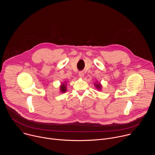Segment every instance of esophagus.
<instances>
[{"mask_svg": "<svg viewBox=\"0 0 155 155\" xmlns=\"http://www.w3.org/2000/svg\"><path fill=\"white\" fill-rule=\"evenodd\" d=\"M78 75H79L80 78H83L84 77V73L83 72H80L78 73Z\"/></svg>", "mask_w": 155, "mask_h": 155, "instance_id": "esophagus-1", "label": "esophagus"}]
</instances>
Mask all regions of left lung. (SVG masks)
<instances>
[{"mask_svg": "<svg viewBox=\"0 0 155 155\" xmlns=\"http://www.w3.org/2000/svg\"><path fill=\"white\" fill-rule=\"evenodd\" d=\"M94 86L97 88V90H102V84L100 83H99L97 81H96V83H94Z\"/></svg>", "mask_w": 155, "mask_h": 155, "instance_id": "obj_1", "label": "left lung"}]
</instances>
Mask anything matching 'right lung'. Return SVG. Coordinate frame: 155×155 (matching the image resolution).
I'll list each match as a JSON object with an SVG mask.
<instances>
[{
  "instance_id": "add662e5",
  "label": "right lung",
  "mask_w": 155,
  "mask_h": 155,
  "mask_svg": "<svg viewBox=\"0 0 155 155\" xmlns=\"http://www.w3.org/2000/svg\"><path fill=\"white\" fill-rule=\"evenodd\" d=\"M66 83L65 81V82H63V83H61V84L60 86V91L62 93H65L66 92V91H67V87H66Z\"/></svg>"
}]
</instances>
